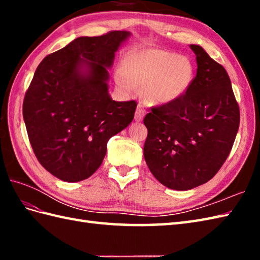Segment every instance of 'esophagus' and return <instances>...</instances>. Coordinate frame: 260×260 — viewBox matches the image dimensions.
Instances as JSON below:
<instances>
[{
	"mask_svg": "<svg viewBox=\"0 0 260 260\" xmlns=\"http://www.w3.org/2000/svg\"><path fill=\"white\" fill-rule=\"evenodd\" d=\"M146 112L144 109V106L143 105L139 104L137 105V108H136V112H135V120L136 121H142L143 118H144Z\"/></svg>",
	"mask_w": 260,
	"mask_h": 260,
	"instance_id": "1",
	"label": "esophagus"
}]
</instances>
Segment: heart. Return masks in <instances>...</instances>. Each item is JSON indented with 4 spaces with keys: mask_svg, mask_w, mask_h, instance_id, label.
<instances>
[{
    "mask_svg": "<svg viewBox=\"0 0 260 260\" xmlns=\"http://www.w3.org/2000/svg\"><path fill=\"white\" fill-rule=\"evenodd\" d=\"M194 78L189 58L159 49H137L126 54L123 69H116L115 84L125 93L143 88V95L154 105H168L185 95Z\"/></svg>",
    "mask_w": 260,
    "mask_h": 260,
    "instance_id": "1",
    "label": "heart"
}]
</instances>
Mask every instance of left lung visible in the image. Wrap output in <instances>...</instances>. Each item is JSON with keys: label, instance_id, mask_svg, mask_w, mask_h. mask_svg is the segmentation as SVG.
<instances>
[{"label": "left lung", "instance_id": "left-lung-1", "mask_svg": "<svg viewBox=\"0 0 260 260\" xmlns=\"http://www.w3.org/2000/svg\"><path fill=\"white\" fill-rule=\"evenodd\" d=\"M197 76L179 101L153 107L144 118L148 131L144 158L155 179L185 191L217 174L239 128V106L227 71L198 45Z\"/></svg>", "mask_w": 260, "mask_h": 260}]
</instances>
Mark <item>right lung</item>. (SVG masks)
Instances as JSON below:
<instances>
[{
	"mask_svg": "<svg viewBox=\"0 0 260 260\" xmlns=\"http://www.w3.org/2000/svg\"><path fill=\"white\" fill-rule=\"evenodd\" d=\"M128 31L79 37L42 60L25 92L23 119L38 161L64 182L88 179L107 142L128 126L137 104L115 102L108 69Z\"/></svg>",
	"mask_w": 260,
	"mask_h": 260,
	"instance_id": "right-lung-1",
	"label": "right lung"
}]
</instances>
